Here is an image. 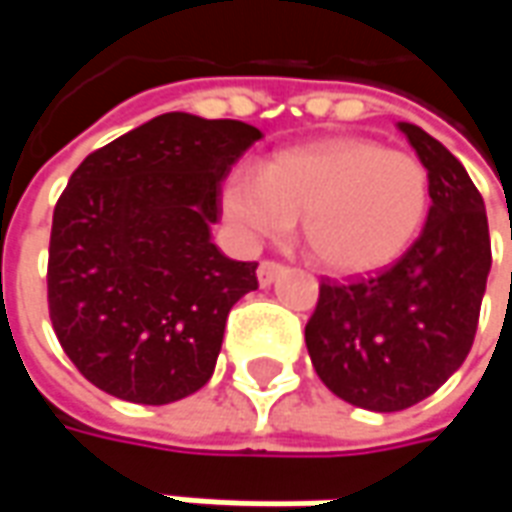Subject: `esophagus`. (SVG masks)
Here are the masks:
<instances>
[{
  "mask_svg": "<svg viewBox=\"0 0 512 512\" xmlns=\"http://www.w3.org/2000/svg\"><path fill=\"white\" fill-rule=\"evenodd\" d=\"M282 273V265L279 262H262L259 270H256V276H259V285L262 287H270L276 282V276Z\"/></svg>",
  "mask_w": 512,
  "mask_h": 512,
  "instance_id": "1",
  "label": "esophagus"
}]
</instances>
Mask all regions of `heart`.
I'll use <instances>...</instances> for the list:
<instances>
[{
  "instance_id": "heart-1",
  "label": "heart",
  "mask_w": 512,
  "mask_h": 512,
  "mask_svg": "<svg viewBox=\"0 0 512 512\" xmlns=\"http://www.w3.org/2000/svg\"><path fill=\"white\" fill-rule=\"evenodd\" d=\"M427 207L430 173L422 159L359 136L282 150L262 173L236 170L222 193L236 236L282 239L299 219L307 256L339 276L399 259L422 230Z\"/></svg>"
}]
</instances>
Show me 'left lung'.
<instances>
[{
	"instance_id": "left-lung-1",
	"label": "left lung",
	"mask_w": 512,
	"mask_h": 512,
	"mask_svg": "<svg viewBox=\"0 0 512 512\" xmlns=\"http://www.w3.org/2000/svg\"><path fill=\"white\" fill-rule=\"evenodd\" d=\"M399 130L430 173L422 236L373 279L322 282L305 327L327 390L376 413L419 404L462 367L490 273L482 193L439 139L410 122Z\"/></svg>"
}]
</instances>
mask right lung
<instances>
[{
	"instance_id": "1",
	"label": "right lung",
	"mask_w": 512,
	"mask_h": 512,
	"mask_svg": "<svg viewBox=\"0 0 512 512\" xmlns=\"http://www.w3.org/2000/svg\"><path fill=\"white\" fill-rule=\"evenodd\" d=\"M262 130L162 113L73 170L53 210L48 307L79 373L116 399L170 404L213 376L256 262L210 239L222 179Z\"/></svg>"
}]
</instances>
